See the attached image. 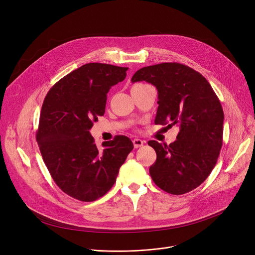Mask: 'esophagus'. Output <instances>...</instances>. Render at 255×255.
<instances>
[{
    "label": "esophagus",
    "instance_id": "34e87169",
    "mask_svg": "<svg viewBox=\"0 0 255 255\" xmlns=\"http://www.w3.org/2000/svg\"><path fill=\"white\" fill-rule=\"evenodd\" d=\"M133 144H134V148H139V147L143 146L144 141L141 140V139L135 138V139H133Z\"/></svg>",
    "mask_w": 255,
    "mask_h": 255
}]
</instances>
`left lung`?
<instances>
[{
  "label": "left lung",
  "mask_w": 255,
  "mask_h": 255,
  "mask_svg": "<svg viewBox=\"0 0 255 255\" xmlns=\"http://www.w3.org/2000/svg\"><path fill=\"white\" fill-rule=\"evenodd\" d=\"M145 81L158 92L155 124L179 126L169 145L148 141L156 152L149 173L166 193L183 195L198 188L216 165L223 143L224 113L209 82L195 69L163 62L137 70L132 83Z\"/></svg>",
  "instance_id": "8db88e82"
}]
</instances>
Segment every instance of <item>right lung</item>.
Masks as SVG:
<instances>
[{"mask_svg":"<svg viewBox=\"0 0 255 255\" xmlns=\"http://www.w3.org/2000/svg\"><path fill=\"white\" fill-rule=\"evenodd\" d=\"M127 69L87 63L59 80L44 99L36 140L55 184L71 198L93 202L106 195L133 149L132 141L119 135L100 150L90 133L105 113L108 92L124 81Z\"/></svg>","mask_w":255,"mask_h":255,"instance_id":"1","label":"right lung"}]
</instances>
